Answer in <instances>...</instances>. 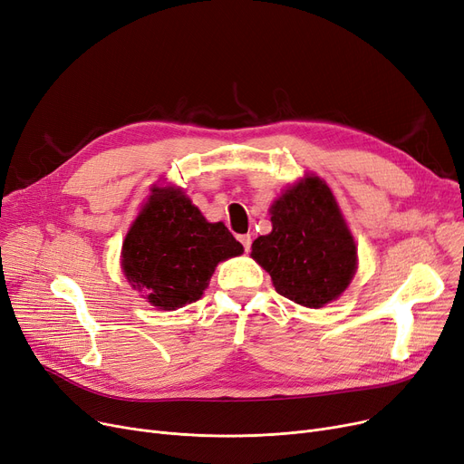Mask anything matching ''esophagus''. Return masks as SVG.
Returning <instances> with one entry per match:
<instances>
[{"label": "esophagus", "instance_id": "1", "mask_svg": "<svg viewBox=\"0 0 464 464\" xmlns=\"http://www.w3.org/2000/svg\"><path fill=\"white\" fill-rule=\"evenodd\" d=\"M238 240H240V245H243L245 252H250V246H252V237H250V235H238Z\"/></svg>", "mask_w": 464, "mask_h": 464}]
</instances>
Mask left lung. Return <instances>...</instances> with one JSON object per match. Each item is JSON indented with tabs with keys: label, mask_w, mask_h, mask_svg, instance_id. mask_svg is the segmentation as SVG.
<instances>
[{
	"label": "left lung",
	"mask_w": 464,
	"mask_h": 464,
	"mask_svg": "<svg viewBox=\"0 0 464 464\" xmlns=\"http://www.w3.org/2000/svg\"><path fill=\"white\" fill-rule=\"evenodd\" d=\"M273 231L252 243V257L275 290L320 309L347 290L356 273V245L324 179L307 174L271 205Z\"/></svg>",
	"instance_id": "8db88e82"
}]
</instances>
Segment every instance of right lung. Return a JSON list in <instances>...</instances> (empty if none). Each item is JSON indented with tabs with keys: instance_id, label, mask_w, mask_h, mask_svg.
Masks as SVG:
<instances>
[{
	"instance_id": "obj_1",
	"label": "right lung",
	"mask_w": 464,
	"mask_h": 464,
	"mask_svg": "<svg viewBox=\"0 0 464 464\" xmlns=\"http://www.w3.org/2000/svg\"><path fill=\"white\" fill-rule=\"evenodd\" d=\"M243 245L218 221L210 224L179 188H153L130 226L121 267L151 305L174 311L200 299L219 261Z\"/></svg>"
}]
</instances>
